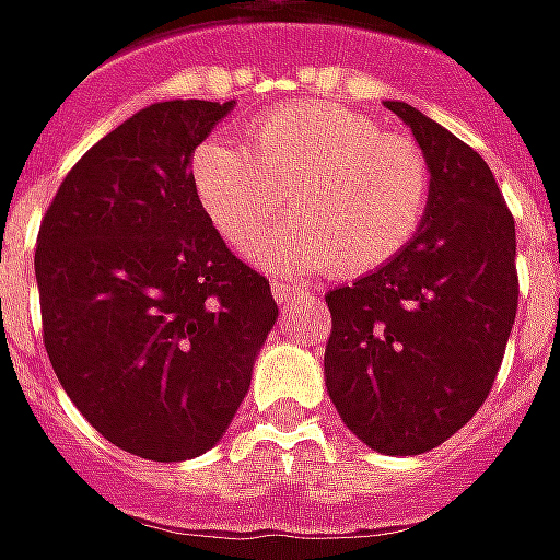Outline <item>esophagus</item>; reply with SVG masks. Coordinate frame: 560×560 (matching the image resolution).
<instances>
[{
    "instance_id": "34e87169",
    "label": "esophagus",
    "mask_w": 560,
    "mask_h": 560,
    "mask_svg": "<svg viewBox=\"0 0 560 560\" xmlns=\"http://www.w3.org/2000/svg\"><path fill=\"white\" fill-rule=\"evenodd\" d=\"M272 296H276L279 306H288V303H293L300 296V291L291 288V284H284V281H272Z\"/></svg>"
}]
</instances>
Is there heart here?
I'll return each instance as SVG.
<instances>
[{"label": "heart", "instance_id": "heart-1", "mask_svg": "<svg viewBox=\"0 0 560 560\" xmlns=\"http://www.w3.org/2000/svg\"><path fill=\"white\" fill-rule=\"evenodd\" d=\"M199 212L221 240L245 252L284 209L279 230L252 257L281 276L315 269L366 276L400 257L424 226L430 163L406 136L330 103L276 105L248 127V148L206 139L190 154Z\"/></svg>", "mask_w": 560, "mask_h": 560}]
</instances>
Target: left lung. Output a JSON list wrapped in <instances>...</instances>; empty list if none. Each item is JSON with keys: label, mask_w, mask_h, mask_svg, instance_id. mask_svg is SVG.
<instances>
[{"label": "left lung", "mask_w": 560, "mask_h": 560, "mask_svg": "<svg viewBox=\"0 0 560 560\" xmlns=\"http://www.w3.org/2000/svg\"><path fill=\"white\" fill-rule=\"evenodd\" d=\"M430 163V206L412 245L324 300L334 330L327 394L346 428L382 455H421L491 394L515 308V221L470 144L406 103Z\"/></svg>", "instance_id": "left-lung-1"}]
</instances>
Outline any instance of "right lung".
Masks as SVG:
<instances>
[{"mask_svg":"<svg viewBox=\"0 0 560 560\" xmlns=\"http://www.w3.org/2000/svg\"><path fill=\"white\" fill-rule=\"evenodd\" d=\"M230 108H142L69 170L38 226L50 366L108 443L148 460L221 440L279 318L269 279L226 248L190 187V154Z\"/></svg>","mask_w":560,"mask_h":560,"instance_id":"1","label":"right lung"}]
</instances>
